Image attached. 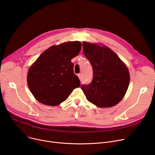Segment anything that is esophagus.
Here are the masks:
<instances>
[{
	"label": "esophagus",
	"instance_id": "obj_1",
	"mask_svg": "<svg viewBox=\"0 0 155 155\" xmlns=\"http://www.w3.org/2000/svg\"><path fill=\"white\" fill-rule=\"evenodd\" d=\"M78 78H79V79H80V80H82V74H81V73H80V74L78 75Z\"/></svg>",
	"mask_w": 155,
	"mask_h": 155
}]
</instances>
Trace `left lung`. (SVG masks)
<instances>
[{
	"instance_id": "1",
	"label": "left lung",
	"mask_w": 155,
	"mask_h": 155,
	"mask_svg": "<svg viewBox=\"0 0 155 155\" xmlns=\"http://www.w3.org/2000/svg\"><path fill=\"white\" fill-rule=\"evenodd\" d=\"M83 52L93 68V79L81 87L87 99L99 107L114 106L123 99L129 84L126 65L105 46L83 42Z\"/></svg>"
}]
</instances>
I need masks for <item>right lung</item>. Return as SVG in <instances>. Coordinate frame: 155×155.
<instances>
[{
  "instance_id": "add662e5",
  "label": "right lung",
  "mask_w": 155,
  "mask_h": 155,
  "mask_svg": "<svg viewBox=\"0 0 155 155\" xmlns=\"http://www.w3.org/2000/svg\"><path fill=\"white\" fill-rule=\"evenodd\" d=\"M80 41H69L52 46L32 64L28 73V85L40 103L55 106L67 100L80 85L71 61L80 53Z\"/></svg>"
}]
</instances>
